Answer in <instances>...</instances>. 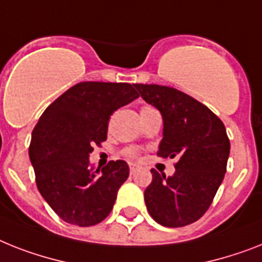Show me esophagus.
I'll list each match as a JSON object with an SVG mask.
<instances>
[{
    "label": "esophagus",
    "mask_w": 262,
    "mask_h": 262,
    "mask_svg": "<svg viewBox=\"0 0 262 262\" xmlns=\"http://www.w3.org/2000/svg\"><path fill=\"white\" fill-rule=\"evenodd\" d=\"M140 168L142 167L138 163H129V171H131V174H135L136 171H139Z\"/></svg>",
    "instance_id": "esophagus-1"
}]
</instances>
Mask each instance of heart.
<instances>
[{
	"instance_id": "obj_1",
	"label": "heart",
	"mask_w": 262,
	"mask_h": 262,
	"mask_svg": "<svg viewBox=\"0 0 262 262\" xmlns=\"http://www.w3.org/2000/svg\"><path fill=\"white\" fill-rule=\"evenodd\" d=\"M147 108H150V107H143L142 108V111H143V110H147ZM126 154L131 158H135L136 155H138V152H136L135 148H128V150L126 151Z\"/></svg>"
}]
</instances>
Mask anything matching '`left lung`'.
Wrapping results in <instances>:
<instances>
[{"label":"left lung","mask_w":262,"mask_h":262,"mask_svg":"<svg viewBox=\"0 0 262 262\" xmlns=\"http://www.w3.org/2000/svg\"><path fill=\"white\" fill-rule=\"evenodd\" d=\"M134 87L163 119L158 155L178 161L171 177L151 170L152 182L144 190L147 210L167 228L193 224L206 213L226 172L230 142L224 123L206 105L175 88Z\"/></svg>","instance_id":"left-lung-1"}]
</instances>
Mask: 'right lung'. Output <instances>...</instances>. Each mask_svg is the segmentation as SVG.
I'll return each mask as SVG.
<instances>
[{
  "instance_id": "right-lung-1",
  "label": "right lung",
  "mask_w": 262,
  "mask_h": 262,
  "mask_svg": "<svg viewBox=\"0 0 262 262\" xmlns=\"http://www.w3.org/2000/svg\"><path fill=\"white\" fill-rule=\"evenodd\" d=\"M138 97L128 83L84 81L57 97L38 119L29 147L37 189L68 224L92 226L111 213L129 167L111 161L95 168L90 154L107 139L110 116Z\"/></svg>"
}]
</instances>
